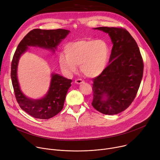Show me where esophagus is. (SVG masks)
<instances>
[{
	"label": "esophagus",
	"instance_id": "obj_1",
	"mask_svg": "<svg viewBox=\"0 0 160 160\" xmlns=\"http://www.w3.org/2000/svg\"><path fill=\"white\" fill-rule=\"evenodd\" d=\"M75 82H76V84H82V83H84V81L81 79H77L75 80Z\"/></svg>",
	"mask_w": 160,
	"mask_h": 160
}]
</instances>
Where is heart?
Segmentation results:
<instances>
[{
  "label": "heart",
  "mask_w": 160,
  "mask_h": 160,
  "mask_svg": "<svg viewBox=\"0 0 160 160\" xmlns=\"http://www.w3.org/2000/svg\"><path fill=\"white\" fill-rule=\"evenodd\" d=\"M66 55L59 57L60 67L63 71L72 74L81 70L89 78L99 76L107 68L110 59V48L102 39H82L70 42L65 46Z\"/></svg>",
  "instance_id": "obj_1"
}]
</instances>
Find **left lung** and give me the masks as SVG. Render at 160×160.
I'll use <instances>...</instances> for the list:
<instances>
[{
	"label": "left lung",
	"mask_w": 160,
	"mask_h": 160,
	"mask_svg": "<svg viewBox=\"0 0 160 160\" xmlns=\"http://www.w3.org/2000/svg\"><path fill=\"white\" fill-rule=\"evenodd\" d=\"M108 33L113 47L107 68L93 78L92 105L102 114L114 115L127 109L135 99L143 73L139 47L125 28H94Z\"/></svg>",
	"instance_id": "obj_1"
}]
</instances>
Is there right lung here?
Listing matches in <instances>:
<instances>
[{"instance_id":"1","label":"right lung","mask_w":160,"mask_h":160,"mask_svg":"<svg viewBox=\"0 0 160 160\" xmlns=\"http://www.w3.org/2000/svg\"><path fill=\"white\" fill-rule=\"evenodd\" d=\"M64 29L41 30L33 29L28 33L18 44L12 61L11 78L15 96L21 109L31 116L42 119H48L62 110L68 90L72 80L57 73L52 74L50 87L47 94L40 99L26 98L22 93L18 84L17 70L18 59L26 51L28 46H39L55 51L57 46L69 33Z\"/></svg>"}]
</instances>
